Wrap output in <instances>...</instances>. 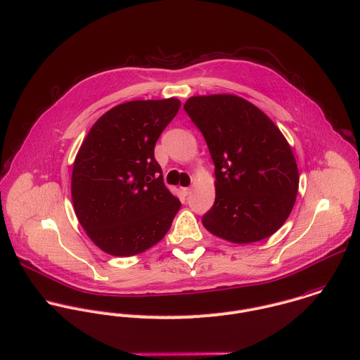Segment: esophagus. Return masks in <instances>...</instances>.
Segmentation results:
<instances>
[{"label": "esophagus", "instance_id": "esophagus-1", "mask_svg": "<svg viewBox=\"0 0 360 360\" xmlns=\"http://www.w3.org/2000/svg\"><path fill=\"white\" fill-rule=\"evenodd\" d=\"M191 191H193V188H191V187H184V188H183L184 195H190V194H191Z\"/></svg>", "mask_w": 360, "mask_h": 360}]
</instances>
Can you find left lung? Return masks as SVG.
<instances>
[{
  "label": "left lung",
  "mask_w": 360,
  "mask_h": 360,
  "mask_svg": "<svg viewBox=\"0 0 360 360\" xmlns=\"http://www.w3.org/2000/svg\"><path fill=\"white\" fill-rule=\"evenodd\" d=\"M184 110L215 165V202L202 217L205 229L239 245L273 235L288 218L300 181L281 131L262 110L233 94L194 96Z\"/></svg>",
  "instance_id": "8db88e82"
}]
</instances>
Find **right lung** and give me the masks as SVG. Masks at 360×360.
Listing matches in <instances>:
<instances>
[{"instance_id":"1","label":"right lung","mask_w":360,"mask_h":360,"mask_svg":"<svg viewBox=\"0 0 360 360\" xmlns=\"http://www.w3.org/2000/svg\"><path fill=\"white\" fill-rule=\"evenodd\" d=\"M181 103L135 100L101 115L72 172V200L87 236L105 253L134 256L160 242L180 210L163 183L155 145Z\"/></svg>"}]
</instances>
